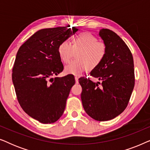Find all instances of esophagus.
<instances>
[{"label": "esophagus", "instance_id": "obj_1", "mask_svg": "<svg viewBox=\"0 0 150 150\" xmlns=\"http://www.w3.org/2000/svg\"><path fill=\"white\" fill-rule=\"evenodd\" d=\"M75 81L76 83H79V77L75 76Z\"/></svg>", "mask_w": 150, "mask_h": 150}]
</instances>
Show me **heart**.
I'll use <instances>...</instances> for the list:
<instances>
[{
  "mask_svg": "<svg viewBox=\"0 0 150 150\" xmlns=\"http://www.w3.org/2000/svg\"><path fill=\"white\" fill-rule=\"evenodd\" d=\"M106 46L104 43L98 41L90 33H82L72 38V45L63 41L59 46V53L61 60L67 63L75 52L77 59L71 61L65 67V72L69 74L80 75L87 69L98 66L105 58Z\"/></svg>",
  "mask_w": 150,
  "mask_h": 150,
  "instance_id": "heart-1",
  "label": "heart"
}]
</instances>
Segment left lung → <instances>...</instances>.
<instances>
[{"mask_svg": "<svg viewBox=\"0 0 150 150\" xmlns=\"http://www.w3.org/2000/svg\"><path fill=\"white\" fill-rule=\"evenodd\" d=\"M99 35L106 46V54L90 74L101 83L83 77L79 83L85 112L94 120L104 122L126 109L134 87V70L132 53L120 36L107 28L100 30Z\"/></svg>", "mask_w": 150, "mask_h": 150, "instance_id": "1", "label": "left lung"}]
</instances>
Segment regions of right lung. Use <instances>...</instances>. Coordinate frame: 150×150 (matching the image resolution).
Returning <instances> with one entry per match:
<instances>
[{
	"mask_svg": "<svg viewBox=\"0 0 150 150\" xmlns=\"http://www.w3.org/2000/svg\"><path fill=\"white\" fill-rule=\"evenodd\" d=\"M76 27L39 30L18 50L12 81L18 102L26 114L42 124L57 122L64 112L73 75L54 77L63 69L59 46L75 34Z\"/></svg>",
	"mask_w": 150,
	"mask_h": 150,
	"instance_id": "obj_1",
	"label": "right lung"
}]
</instances>
